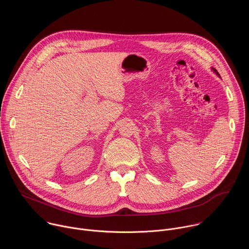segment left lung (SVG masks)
<instances>
[{
    "mask_svg": "<svg viewBox=\"0 0 249 249\" xmlns=\"http://www.w3.org/2000/svg\"><path fill=\"white\" fill-rule=\"evenodd\" d=\"M212 70L214 71V73H216V75H217V76H219V77H220V74L217 72V70H215V69H212Z\"/></svg>",
    "mask_w": 249,
    "mask_h": 249,
    "instance_id": "left-lung-1",
    "label": "left lung"
}]
</instances>
